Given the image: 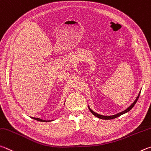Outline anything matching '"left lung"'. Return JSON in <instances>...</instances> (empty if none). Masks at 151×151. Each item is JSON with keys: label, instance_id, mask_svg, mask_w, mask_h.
Segmentation results:
<instances>
[{"label": "left lung", "instance_id": "1", "mask_svg": "<svg viewBox=\"0 0 151 151\" xmlns=\"http://www.w3.org/2000/svg\"><path fill=\"white\" fill-rule=\"evenodd\" d=\"M140 93H141V92H139L138 96L137 97V98H136V100H135V101H134V102H133L132 104H131V105L128 108L126 109L125 110H124V111L120 112V113H119V114H116V115H114V116H102V115H100V114H96V113H95V112L93 111L91 109H90V108H89V109H90V111H91V113H92L93 115H94V116H95L96 117H98V118L102 119H115V118H116V117H119V116H122V115L124 114H125V113H127V112H128V111H129L131 110V109L133 108V106L135 105L136 102H137L139 96H140Z\"/></svg>", "mask_w": 151, "mask_h": 151}]
</instances>
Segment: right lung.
Masks as SVG:
<instances>
[{
    "instance_id": "right-lung-1",
    "label": "right lung",
    "mask_w": 151,
    "mask_h": 151,
    "mask_svg": "<svg viewBox=\"0 0 151 151\" xmlns=\"http://www.w3.org/2000/svg\"><path fill=\"white\" fill-rule=\"evenodd\" d=\"M33 119H34L35 120H37V121H39V122H50L49 120V121H45V120H43V119H41L40 118H37V117H32Z\"/></svg>"
}]
</instances>
